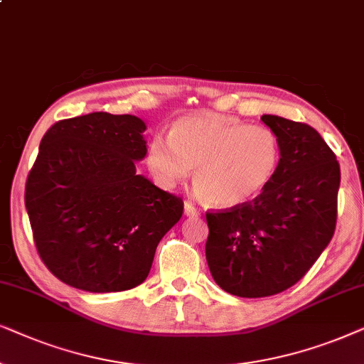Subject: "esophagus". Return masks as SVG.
Segmentation results:
<instances>
[{
    "mask_svg": "<svg viewBox=\"0 0 364 364\" xmlns=\"http://www.w3.org/2000/svg\"><path fill=\"white\" fill-rule=\"evenodd\" d=\"M185 215L190 218H196L200 216V211H198V208L191 201H185Z\"/></svg>",
    "mask_w": 364,
    "mask_h": 364,
    "instance_id": "esophagus-1",
    "label": "esophagus"
}]
</instances>
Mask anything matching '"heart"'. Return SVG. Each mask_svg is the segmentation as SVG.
Returning a JSON list of instances; mask_svg holds the SVG:
<instances>
[{
	"mask_svg": "<svg viewBox=\"0 0 364 364\" xmlns=\"http://www.w3.org/2000/svg\"><path fill=\"white\" fill-rule=\"evenodd\" d=\"M281 156L276 134L223 114L178 119L169 138L149 141L146 161L163 186H173L195 171V186L216 208L253 201L274 178Z\"/></svg>",
	"mask_w": 364,
	"mask_h": 364,
	"instance_id": "heart-1",
	"label": "heart"
}]
</instances>
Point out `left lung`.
Masks as SVG:
<instances>
[{
  "mask_svg": "<svg viewBox=\"0 0 364 364\" xmlns=\"http://www.w3.org/2000/svg\"><path fill=\"white\" fill-rule=\"evenodd\" d=\"M281 156L253 201L206 213V261L213 279L240 298L278 294L298 283L329 245L338 213L340 163L309 124L263 114Z\"/></svg>",
  "mask_w": 364,
  "mask_h": 364,
  "instance_id": "8db88e82",
  "label": "left lung"
}]
</instances>
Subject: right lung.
<instances>
[{
	"label": "right lung",
	"instance_id": "right-lung-1",
	"mask_svg": "<svg viewBox=\"0 0 364 364\" xmlns=\"http://www.w3.org/2000/svg\"><path fill=\"white\" fill-rule=\"evenodd\" d=\"M146 129L133 114L58 121L41 139L24 205L38 255L63 283L90 293L141 284L181 198L136 173Z\"/></svg>",
	"mask_w": 364,
	"mask_h": 364
}]
</instances>
